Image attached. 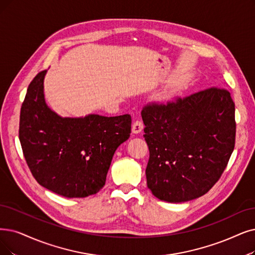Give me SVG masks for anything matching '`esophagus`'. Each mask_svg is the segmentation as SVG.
Returning a JSON list of instances; mask_svg holds the SVG:
<instances>
[{
  "label": "esophagus",
  "mask_w": 255,
  "mask_h": 255,
  "mask_svg": "<svg viewBox=\"0 0 255 255\" xmlns=\"http://www.w3.org/2000/svg\"><path fill=\"white\" fill-rule=\"evenodd\" d=\"M142 129H143V124L139 120L135 121L133 126H131V133L133 134H139Z\"/></svg>",
  "instance_id": "obj_1"
}]
</instances>
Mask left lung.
Wrapping results in <instances>:
<instances>
[{"mask_svg": "<svg viewBox=\"0 0 255 255\" xmlns=\"http://www.w3.org/2000/svg\"><path fill=\"white\" fill-rule=\"evenodd\" d=\"M234 111L230 93L217 88L142 110L149 149L145 175L152 195L182 203L216 184L234 148Z\"/></svg>", "mask_w": 255, "mask_h": 255, "instance_id": "8db88e82", "label": "left lung"}]
</instances>
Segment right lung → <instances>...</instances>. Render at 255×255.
<instances>
[{
	"instance_id": "right-lung-1",
	"label": "right lung",
	"mask_w": 255,
	"mask_h": 255,
	"mask_svg": "<svg viewBox=\"0 0 255 255\" xmlns=\"http://www.w3.org/2000/svg\"><path fill=\"white\" fill-rule=\"evenodd\" d=\"M47 70L30 83L19 116V141L39 185L65 198H86L105 186L118 146L129 138L128 114L62 117L46 104Z\"/></svg>"
}]
</instances>
